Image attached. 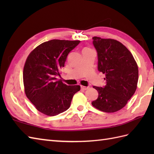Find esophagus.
I'll return each instance as SVG.
<instances>
[{
    "label": "esophagus",
    "instance_id": "1",
    "mask_svg": "<svg viewBox=\"0 0 154 154\" xmlns=\"http://www.w3.org/2000/svg\"><path fill=\"white\" fill-rule=\"evenodd\" d=\"M81 89L82 90H87V89H89V87H85V86H81Z\"/></svg>",
    "mask_w": 154,
    "mask_h": 154
}]
</instances>
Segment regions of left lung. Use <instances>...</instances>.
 Listing matches in <instances>:
<instances>
[{"instance_id": "obj_1", "label": "left lung", "mask_w": 154, "mask_h": 154, "mask_svg": "<svg viewBox=\"0 0 154 154\" xmlns=\"http://www.w3.org/2000/svg\"><path fill=\"white\" fill-rule=\"evenodd\" d=\"M93 40L97 52L98 70L105 75L106 85L93 86L99 97L92 105L103 112H116L125 106L135 93L138 65L132 54L120 42L96 36Z\"/></svg>"}]
</instances>
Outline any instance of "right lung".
<instances>
[{"label": "right lung", "instance_id": "obj_1", "mask_svg": "<svg viewBox=\"0 0 154 154\" xmlns=\"http://www.w3.org/2000/svg\"><path fill=\"white\" fill-rule=\"evenodd\" d=\"M80 41L51 40L39 45L26 59L23 71L26 95L38 110L57 115L70 107L79 85H67L57 77L69 52Z\"/></svg>", "mask_w": 154, "mask_h": 154}]
</instances>
